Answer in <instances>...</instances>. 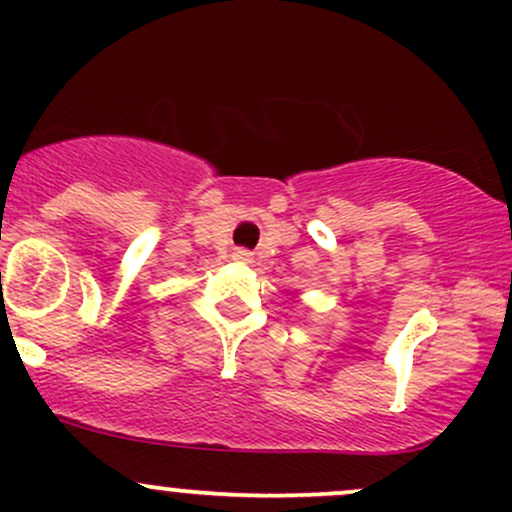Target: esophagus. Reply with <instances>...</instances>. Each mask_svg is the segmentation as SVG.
<instances>
[{"label":"esophagus","mask_w":512,"mask_h":512,"mask_svg":"<svg viewBox=\"0 0 512 512\" xmlns=\"http://www.w3.org/2000/svg\"><path fill=\"white\" fill-rule=\"evenodd\" d=\"M237 257H240V260H250V252L240 250V252H237Z\"/></svg>","instance_id":"obj_1"}]
</instances>
